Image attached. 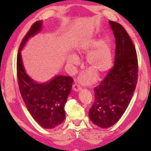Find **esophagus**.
I'll use <instances>...</instances> for the list:
<instances>
[{
  "instance_id": "1",
  "label": "esophagus",
  "mask_w": 151,
  "mask_h": 151,
  "mask_svg": "<svg viewBox=\"0 0 151 151\" xmlns=\"http://www.w3.org/2000/svg\"><path fill=\"white\" fill-rule=\"evenodd\" d=\"M73 88L74 91H76V92L81 91V89H82L81 86H80L78 85V84H74L73 86Z\"/></svg>"
}]
</instances>
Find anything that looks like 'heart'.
Instances as JSON below:
<instances>
[{"label":"heart","mask_w":151,"mask_h":151,"mask_svg":"<svg viewBox=\"0 0 151 151\" xmlns=\"http://www.w3.org/2000/svg\"><path fill=\"white\" fill-rule=\"evenodd\" d=\"M81 54H87L86 56L87 68L92 73H88L80 77V81L83 84L88 85L93 82L95 75L102 76L110 69L112 64L111 47L107 38H102L97 41L91 39L81 44L78 49ZM67 62L70 66L78 63V58L75 54H70Z\"/></svg>","instance_id":"obj_1"}]
</instances>
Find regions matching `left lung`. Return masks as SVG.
I'll return each instance as SVG.
<instances>
[{
    "label": "left lung",
    "instance_id": "obj_1",
    "mask_svg": "<svg viewBox=\"0 0 151 151\" xmlns=\"http://www.w3.org/2000/svg\"><path fill=\"white\" fill-rule=\"evenodd\" d=\"M115 38L114 67L94 89L95 101L89 117L97 126L108 129L120 119L132 99L137 81L136 50L122 25L109 21Z\"/></svg>",
    "mask_w": 151,
    "mask_h": 151
}]
</instances>
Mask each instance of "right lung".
Masks as SVG:
<instances>
[{
  "label": "right lung",
  "instance_id": "obj_1",
  "mask_svg": "<svg viewBox=\"0 0 151 151\" xmlns=\"http://www.w3.org/2000/svg\"><path fill=\"white\" fill-rule=\"evenodd\" d=\"M42 27L43 21H36L22 39L17 54V73L19 90L28 111L41 127L50 129L65 119L64 107L73 81L70 76L57 75L49 81L40 83L27 73L21 51L28 40L40 32Z\"/></svg>",
  "mask_w": 151,
  "mask_h": 151
}]
</instances>
